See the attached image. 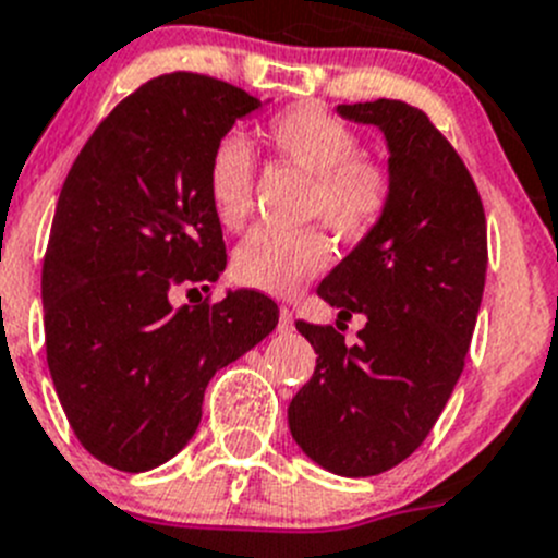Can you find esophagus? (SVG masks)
<instances>
[{
	"label": "esophagus",
	"instance_id": "1",
	"mask_svg": "<svg viewBox=\"0 0 558 558\" xmlns=\"http://www.w3.org/2000/svg\"><path fill=\"white\" fill-rule=\"evenodd\" d=\"M278 332L289 335L294 332V316H291L289 307H280V322H278Z\"/></svg>",
	"mask_w": 558,
	"mask_h": 558
}]
</instances>
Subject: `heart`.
<instances>
[{"label": "heart", "mask_w": 558, "mask_h": 558, "mask_svg": "<svg viewBox=\"0 0 558 558\" xmlns=\"http://www.w3.org/2000/svg\"><path fill=\"white\" fill-rule=\"evenodd\" d=\"M264 138L283 160L316 180L311 213L345 240H362L387 215L392 180L381 163L360 158V138L338 117L318 106L280 111L264 128ZM207 196L226 229H240L253 209V153L242 135L215 144L207 163ZM332 245L322 231L278 234L253 231L231 262L236 283L264 294L289 296L324 272Z\"/></svg>", "instance_id": "1"}]
</instances>
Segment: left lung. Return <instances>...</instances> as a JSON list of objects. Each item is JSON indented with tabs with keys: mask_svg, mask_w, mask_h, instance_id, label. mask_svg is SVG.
Instances as JSON below:
<instances>
[{
	"mask_svg": "<svg viewBox=\"0 0 558 558\" xmlns=\"http://www.w3.org/2000/svg\"><path fill=\"white\" fill-rule=\"evenodd\" d=\"M335 111L381 130L392 202L318 286L340 311L338 327L365 316L360 340L296 322L318 360L289 403V430L327 472L373 477L423 445L461 378L488 234L472 174L425 111L387 97Z\"/></svg>",
	"mask_w": 558,
	"mask_h": 558,
	"instance_id": "8db88e82",
	"label": "left lung"
}]
</instances>
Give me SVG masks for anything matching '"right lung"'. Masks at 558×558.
Returning <instances> with one entry per match:
<instances>
[{
	"mask_svg": "<svg viewBox=\"0 0 558 558\" xmlns=\"http://www.w3.org/2000/svg\"><path fill=\"white\" fill-rule=\"evenodd\" d=\"M262 106L209 75L147 81L102 119L59 193L43 264L48 371L84 450L119 472L174 458L209 378L278 327V305L251 289L171 302L226 269L207 163Z\"/></svg>",
	"mask_w": 558,
	"mask_h": 558,
	"instance_id": "add662e5",
	"label": "right lung"
}]
</instances>
